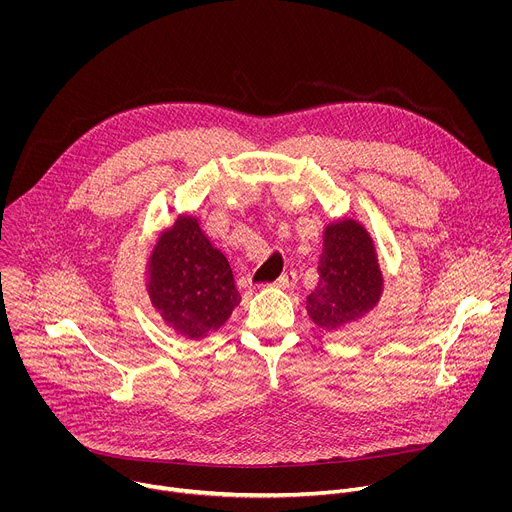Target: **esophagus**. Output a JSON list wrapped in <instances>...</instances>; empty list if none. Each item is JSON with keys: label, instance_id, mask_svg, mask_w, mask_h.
<instances>
[{"label": "esophagus", "instance_id": "obj_1", "mask_svg": "<svg viewBox=\"0 0 512 512\" xmlns=\"http://www.w3.org/2000/svg\"><path fill=\"white\" fill-rule=\"evenodd\" d=\"M296 281H298V277H296L294 271H285V273H281V275L277 277L275 285H277L279 289H291V287L296 285Z\"/></svg>", "mask_w": 512, "mask_h": 512}]
</instances>
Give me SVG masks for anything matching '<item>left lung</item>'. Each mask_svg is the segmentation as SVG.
I'll return each mask as SVG.
<instances>
[{
	"label": "left lung",
	"mask_w": 512,
	"mask_h": 512,
	"mask_svg": "<svg viewBox=\"0 0 512 512\" xmlns=\"http://www.w3.org/2000/svg\"><path fill=\"white\" fill-rule=\"evenodd\" d=\"M383 296V273L371 233L354 218L328 223L322 233L318 285L306 300L310 320L340 332L373 312Z\"/></svg>",
	"instance_id": "obj_1"
}]
</instances>
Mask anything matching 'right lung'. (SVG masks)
Returning <instances> with one entry per match:
<instances>
[{"label":"right lung","instance_id":"right-lung-1","mask_svg":"<svg viewBox=\"0 0 512 512\" xmlns=\"http://www.w3.org/2000/svg\"><path fill=\"white\" fill-rule=\"evenodd\" d=\"M145 291L164 324L186 340L221 328L241 304L227 255L216 249L194 214H178L145 265Z\"/></svg>","mask_w":512,"mask_h":512}]
</instances>
